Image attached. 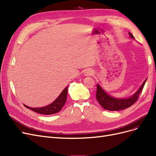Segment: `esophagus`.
I'll use <instances>...</instances> for the list:
<instances>
[{
	"label": "esophagus",
	"instance_id": "34e87169",
	"mask_svg": "<svg viewBox=\"0 0 156 156\" xmlns=\"http://www.w3.org/2000/svg\"><path fill=\"white\" fill-rule=\"evenodd\" d=\"M84 74L85 76H90V75H92L94 74V72L91 69H88L84 72Z\"/></svg>",
	"mask_w": 156,
	"mask_h": 156
}]
</instances>
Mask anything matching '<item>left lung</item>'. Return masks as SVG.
Wrapping results in <instances>:
<instances>
[{
    "mask_svg": "<svg viewBox=\"0 0 156 156\" xmlns=\"http://www.w3.org/2000/svg\"><path fill=\"white\" fill-rule=\"evenodd\" d=\"M131 37L134 39L133 36L131 33H129ZM146 79L143 82L142 85L139 88L137 91L133 94L131 97L127 99H118L110 96L103 90L102 88L97 84V91H96V99L100 105L108 111H120L131 107L132 105L137 101L140 93L142 92L143 88L144 86Z\"/></svg>",
    "mask_w": 156,
    "mask_h": 156,
    "instance_id": "8db88e82",
    "label": "left lung"
}]
</instances>
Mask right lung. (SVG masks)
I'll return each mask as SVG.
<instances>
[{
    "label": "right lung",
    "mask_w": 156,
    "mask_h": 156,
    "mask_svg": "<svg viewBox=\"0 0 156 156\" xmlns=\"http://www.w3.org/2000/svg\"><path fill=\"white\" fill-rule=\"evenodd\" d=\"M68 88V87H66L63 90V91L61 92L59 96L49 105H47L43 107H38V108H32L30 107H28L25 105H24L25 107L29 108V109L34 111L36 112L40 113V114H41V115H50L55 114V113L59 112L61 109H62V108L64 105L66 101Z\"/></svg>",
    "instance_id": "add662e5"
}]
</instances>
